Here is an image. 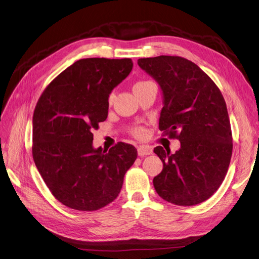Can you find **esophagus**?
<instances>
[{"mask_svg":"<svg viewBox=\"0 0 259 259\" xmlns=\"http://www.w3.org/2000/svg\"><path fill=\"white\" fill-rule=\"evenodd\" d=\"M152 153V149L149 148L147 146H140L138 147V155L140 156H146Z\"/></svg>","mask_w":259,"mask_h":259,"instance_id":"esophagus-1","label":"esophagus"}]
</instances>
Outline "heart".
<instances>
[{"instance_id":"1","label":"heart","mask_w":259,"mask_h":259,"mask_svg":"<svg viewBox=\"0 0 259 259\" xmlns=\"http://www.w3.org/2000/svg\"><path fill=\"white\" fill-rule=\"evenodd\" d=\"M147 82H150V81H142V82H138V83H136V84H135V86L145 84V83H147ZM109 101H110V103H111V101H112V97H110V100H109ZM134 134H135V136H136V137L142 138V137H144V136H145L146 132H145V130H144V128H142V127H138V128H136V130L134 131Z\"/></svg>"}]
</instances>
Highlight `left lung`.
<instances>
[{
	"label": "left lung",
	"mask_w": 259,
	"mask_h": 259,
	"mask_svg": "<svg viewBox=\"0 0 259 259\" xmlns=\"http://www.w3.org/2000/svg\"><path fill=\"white\" fill-rule=\"evenodd\" d=\"M137 62L161 88L160 131L180 142L174 154L161 146L154 148L163 162L162 171L153 178L154 189L176 205L204 202L222 185L232 154L231 126L222 93L186 58L158 56Z\"/></svg>",
	"instance_id": "8db88e82"
}]
</instances>
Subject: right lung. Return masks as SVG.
Returning a JSON list of instances; mask_svg holds the SVG:
<instances>
[{"instance_id": "right-lung-1", "label": "right lung", "mask_w": 259, "mask_h": 259, "mask_svg": "<svg viewBox=\"0 0 259 259\" xmlns=\"http://www.w3.org/2000/svg\"><path fill=\"white\" fill-rule=\"evenodd\" d=\"M133 69L130 58H85L50 83L33 113L32 155L38 173L62 204L92 211L119 195L134 164V146L93 147V130L108 116L109 95Z\"/></svg>"}]
</instances>
